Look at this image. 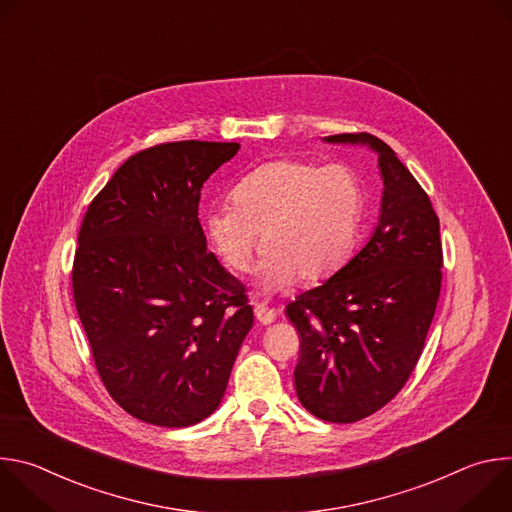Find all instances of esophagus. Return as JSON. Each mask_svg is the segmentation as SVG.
<instances>
[{
	"label": "esophagus",
	"mask_w": 512,
	"mask_h": 512,
	"mask_svg": "<svg viewBox=\"0 0 512 512\" xmlns=\"http://www.w3.org/2000/svg\"><path fill=\"white\" fill-rule=\"evenodd\" d=\"M255 318H257L263 326H267V324L275 322L277 312L271 310V308H267V306H255Z\"/></svg>",
	"instance_id": "1"
}]
</instances>
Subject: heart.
<instances>
[{
	"mask_svg": "<svg viewBox=\"0 0 512 512\" xmlns=\"http://www.w3.org/2000/svg\"><path fill=\"white\" fill-rule=\"evenodd\" d=\"M231 196L233 204L216 202L206 208L204 235L235 273L249 271L261 237V291L285 289L296 279L324 281L356 247L364 188L346 164L267 162L245 174Z\"/></svg>",
	"mask_w": 512,
	"mask_h": 512,
	"instance_id": "1",
	"label": "heart"
}]
</instances>
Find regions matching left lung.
Segmentation results:
<instances>
[{"label":"left lung","instance_id":"left-lung-1","mask_svg":"<svg viewBox=\"0 0 512 512\" xmlns=\"http://www.w3.org/2000/svg\"><path fill=\"white\" fill-rule=\"evenodd\" d=\"M324 141L379 156V223L344 267L285 312L302 338L294 373L300 403L318 419L352 423L387 405L421 356L442 287L440 218L379 137L340 133Z\"/></svg>","mask_w":512,"mask_h":512}]
</instances>
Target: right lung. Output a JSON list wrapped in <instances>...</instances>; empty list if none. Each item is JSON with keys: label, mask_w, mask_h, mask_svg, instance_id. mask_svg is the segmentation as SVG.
Masks as SVG:
<instances>
[{"label": "right lung", "mask_w": 512, "mask_h": 512, "mask_svg": "<svg viewBox=\"0 0 512 512\" xmlns=\"http://www.w3.org/2000/svg\"><path fill=\"white\" fill-rule=\"evenodd\" d=\"M239 148L192 139L143 150L85 214L77 312L109 395L145 423L206 419L253 326L243 283L208 253L198 221L202 184Z\"/></svg>", "instance_id": "right-lung-1"}]
</instances>
